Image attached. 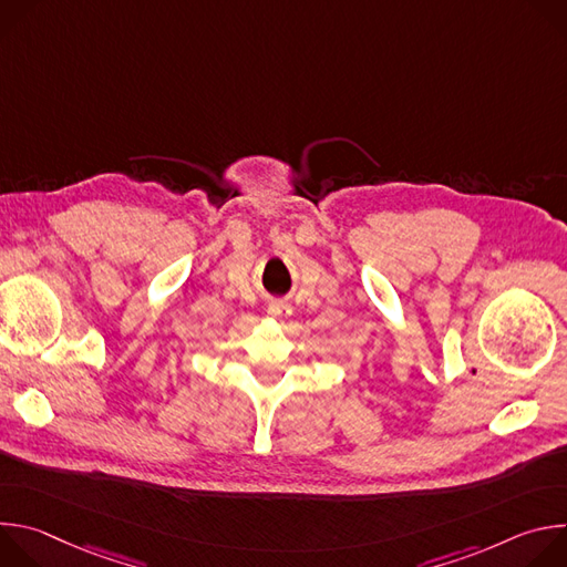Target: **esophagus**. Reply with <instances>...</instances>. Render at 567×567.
Wrapping results in <instances>:
<instances>
[{
	"label": "esophagus",
	"mask_w": 567,
	"mask_h": 567,
	"mask_svg": "<svg viewBox=\"0 0 567 567\" xmlns=\"http://www.w3.org/2000/svg\"><path fill=\"white\" fill-rule=\"evenodd\" d=\"M267 313H269L271 318H287V316L291 313V307H289L287 302H282V300H274V302L269 305Z\"/></svg>",
	"instance_id": "esophagus-1"
}]
</instances>
